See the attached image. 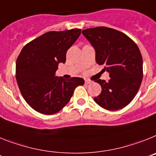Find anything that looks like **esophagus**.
<instances>
[{"mask_svg": "<svg viewBox=\"0 0 156 156\" xmlns=\"http://www.w3.org/2000/svg\"><path fill=\"white\" fill-rule=\"evenodd\" d=\"M85 83H86V85H89V84L92 83V81H90V80H86V82H85Z\"/></svg>", "mask_w": 156, "mask_h": 156, "instance_id": "esophagus-1", "label": "esophagus"}]
</instances>
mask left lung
<instances>
[{"mask_svg":"<svg viewBox=\"0 0 156 156\" xmlns=\"http://www.w3.org/2000/svg\"><path fill=\"white\" fill-rule=\"evenodd\" d=\"M82 34L96 51V61L104 64L110 79L95 81L102 90L95 102L104 109L116 111L127 106L140 89L143 60L136 43L122 32L105 27L89 28Z\"/></svg>","mask_w":156,"mask_h":156,"instance_id":"left-lung-1","label":"left lung"}]
</instances>
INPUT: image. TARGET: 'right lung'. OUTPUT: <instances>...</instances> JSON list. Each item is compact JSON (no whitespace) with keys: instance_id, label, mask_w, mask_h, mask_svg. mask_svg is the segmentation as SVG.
Returning a JSON list of instances; mask_svg holds the SVG:
<instances>
[{"instance_id":"right-lung-1","label":"right lung","mask_w":156,"mask_h":156,"mask_svg":"<svg viewBox=\"0 0 156 156\" xmlns=\"http://www.w3.org/2000/svg\"><path fill=\"white\" fill-rule=\"evenodd\" d=\"M80 29L49 31L26 44L16 60V77L26 102L44 115L57 113L70 101L83 78L55 76L59 63L79 35Z\"/></svg>"}]
</instances>
